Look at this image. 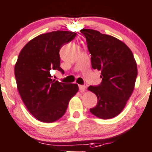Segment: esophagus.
<instances>
[{
  "label": "esophagus",
  "mask_w": 152,
  "mask_h": 152,
  "mask_svg": "<svg viewBox=\"0 0 152 152\" xmlns=\"http://www.w3.org/2000/svg\"><path fill=\"white\" fill-rule=\"evenodd\" d=\"M79 89H80V91L81 93H84L85 91L86 90V86H82V85H80Z\"/></svg>",
  "instance_id": "esophagus-1"
}]
</instances>
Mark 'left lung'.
Wrapping results in <instances>:
<instances>
[{"label": "left lung", "instance_id": "1", "mask_svg": "<svg viewBox=\"0 0 152 152\" xmlns=\"http://www.w3.org/2000/svg\"><path fill=\"white\" fill-rule=\"evenodd\" d=\"M91 54L94 69L101 71L102 82L88 90L97 96L98 104L90 112L101 119L114 118L125 108L135 88L137 64L128 45L116 37L97 30L83 29Z\"/></svg>", "mask_w": 152, "mask_h": 152}]
</instances>
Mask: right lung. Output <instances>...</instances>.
Instances as JSON below:
<instances>
[{"label":"right lung","instance_id":"right-lung-1","mask_svg":"<svg viewBox=\"0 0 152 152\" xmlns=\"http://www.w3.org/2000/svg\"><path fill=\"white\" fill-rule=\"evenodd\" d=\"M76 32L53 31L30 40L21 50L14 66L19 95L30 113L43 122H53L66 112L70 99L78 92L77 84L52 80L50 70L60 67V48Z\"/></svg>","mask_w":152,"mask_h":152}]
</instances>
